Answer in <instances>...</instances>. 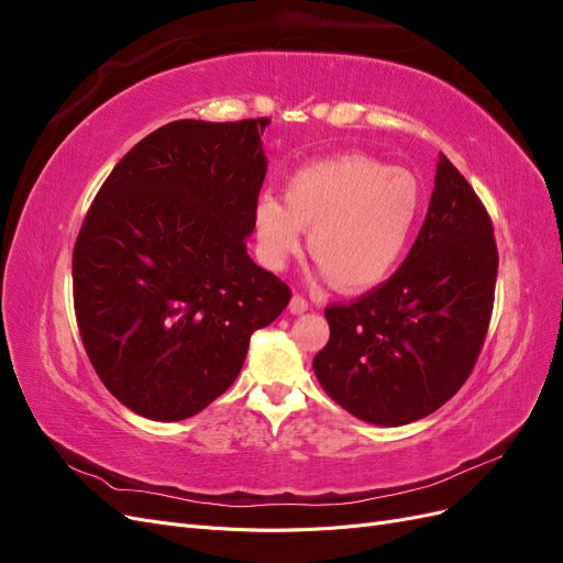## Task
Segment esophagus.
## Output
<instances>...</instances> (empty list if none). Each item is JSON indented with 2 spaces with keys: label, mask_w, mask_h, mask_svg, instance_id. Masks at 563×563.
<instances>
[{
  "label": "esophagus",
  "mask_w": 563,
  "mask_h": 563,
  "mask_svg": "<svg viewBox=\"0 0 563 563\" xmlns=\"http://www.w3.org/2000/svg\"><path fill=\"white\" fill-rule=\"evenodd\" d=\"M308 308L310 305L302 296H294L291 302H288V310H291V314H302V312H308Z\"/></svg>",
  "instance_id": "obj_1"
}]
</instances>
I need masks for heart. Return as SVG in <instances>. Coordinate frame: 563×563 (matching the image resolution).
<instances>
[{"instance_id": "1", "label": "heart", "mask_w": 563, "mask_h": 563, "mask_svg": "<svg viewBox=\"0 0 563 563\" xmlns=\"http://www.w3.org/2000/svg\"><path fill=\"white\" fill-rule=\"evenodd\" d=\"M413 174L366 155H335L300 166L284 185V203L261 197L253 232L267 267L279 269L302 249L340 291L364 294L391 277L422 216Z\"/></svg>"}]
</instances>
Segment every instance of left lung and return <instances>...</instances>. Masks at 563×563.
Listing matches in <instances>:
<instances>
[{
	"instance_id": "1",
	"label": "left lung",
	"mask_w": 563,
	"mask_h": 563,
	"mask_svg": "<svg viewBox=\"0 0 563 563\" xmlns=\"http://www.w3.org/2000/svg\"><path fill=\"white\" fill-rule=\"evenodd\" d=\"M498 277L490 218L463 174L439 155L418 240L376 291L331 305V338L312 362L327 395L371 424L434 413L482 352Z\"/></svg>"
}]
</instances>
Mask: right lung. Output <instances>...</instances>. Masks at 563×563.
I'll list each match as a JSON object with an SVG mask.
<instances>
[{
  "label": "right lung",
  "instance_id": "obj_1",
  "mask_svg": "<svg viewBox=\"0 0 563 563\" xmlns=\"http://www.w3.org/2000/svg\"><path fill=\"white\" fill-rule=\"evenodd\" d=\"M269 119H180L133 145L73 253L75 314L103 385L133 413L197 416L236 380L253 331L291 300L251 261Z\"/></svg>",
  "mask_w": 563,
  "mask_h": 563
}]
</instances>
